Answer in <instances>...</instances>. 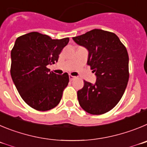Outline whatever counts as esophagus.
<instances>
[{"mask_svg":"<svg viewBox=\"0 0 147 147\" xmlns=\"http://www.w3.org/2000/svg\"><path fill=\"white\" fill-rule=\"evenodd\" d=\"M69 80H70L71 81H72V80H73L75 78V76H72V75H69Z\"/></svg>","mask_w":147,"mask_h":147,"instance_id":"obj_1","label":"esophagus"}]
</instances>
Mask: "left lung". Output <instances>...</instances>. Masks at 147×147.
Segmentation results:
<instances>
[{"label":"left lung","instance_id":"left-lung-1","mask_svg":"<svg viewBox=\"0 0 147 147\" xmlns=\"http://www.w3.org/2000/svg\"><path fill=\"white\" fill-rule=\"evenodd\" d=\"M88 51L87 64L95 72V83L84 80L78 91L80 107L94 115L113 109L121 100L129 80V57L126 47L115 34L93 29L72 38Z\"/></svg>","mask_w":147,"mask_h":147}]
</instances>
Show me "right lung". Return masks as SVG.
<instances>
[{
    "mask_svg": "<svg viewBox=\"0 0 147 147\" xmlns=\"http://www.w3.org/2000/svg\"><path fill=\"white\" fill-rule=\"evenodd\" d=\"M69 40L52 39L38 32L16 39L11 52V76L22 100L31 108L45 111L60 102L69 75H57L47 66L58 61Z\"/></svg>",
    "mask_w": 147,
    "mask_h": 147,
    "instance_id": "add662e5",
    "label": "right lung"
}]
</instances>
